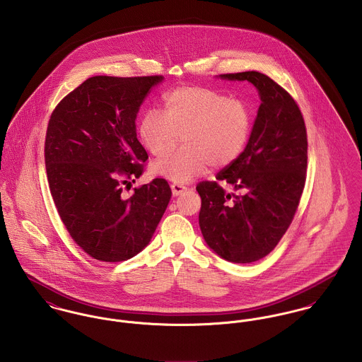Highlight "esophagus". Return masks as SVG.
<instances>
[{
  "mask_svg": "<svg viewBox=\"0 0 362 362\" xmlns=\"http://www.w3.org/2000/svg\"><path fill=\"white\" fill-rule=\"evenodd\" d=\"M171 191H173V195H174V197H178V195H181L184 191H187V188H185L184 185H181V184H173V185H171Z\"/></svg>",
  "mask_w": 362,
  "mask_h": 362,
  "instance_id": "esophagus-1",
  "label": "esophagus"
}]
</instances>
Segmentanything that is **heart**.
Returning a JSON list of instances; mask_svg holds the SVG:
<instances>
[{"label": "heart", "mask_w": 362, "mask_h": 362, "mask_svg": "<svg viewBox=\"0 0 362 362\" xmlns=\"http://www.w3.org/2000/svg\"><path fill=\"white\" fill-rule=\"evenodd\" d=\"M164 114L149 110L139 122V138L151 155L170 153L181 136L182 149L152 164L156 175L187 184L211 164L221 167L241 155L252 115L247 104L205 86L188 85L163 98Z\"/></svg>", "instance_id": "b5f03b06"}]
</instances>
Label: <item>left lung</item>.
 <instances>
[{"mask_svg":"<svg viewBox=\"0 0 362 362\" xmlns=\"http://www.w3.org/2000/svg\"><path fill=\"white\" fill-rule=\"evenodd\" d=\"M218 78L252 83L260 105L244 152L216 175L233 191L209 181L197 187L199 227L220 258L251 263L270 254L291 224L305 184L307 129L294 99L264 74Z\"/></svg>","mask_w":362,"mask_h":362,"instance_id":"1","label":"left lung"}]
</instances>
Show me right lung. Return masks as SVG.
Masks as SVG:
<instances>
[{
  "label": "right lung",
  "instance_id": "1",
  "mask_svg": "<svg viewBox=\"0 0 362 362\" xmlns=\"http://www.w3.org/2000/svg\"><path fill=\"white\" fill-rule=\"evenodd\" d=\"M163 76H92L52 111L45 158L52 199L74 241L92 258L122 262L145 250L171 199L165 180L135 188L148 160L136 115ZM131 184V182H129Z\"/></svg>",
  "mask_w": 362,
  "mask_h": 362
}]
</instances>
